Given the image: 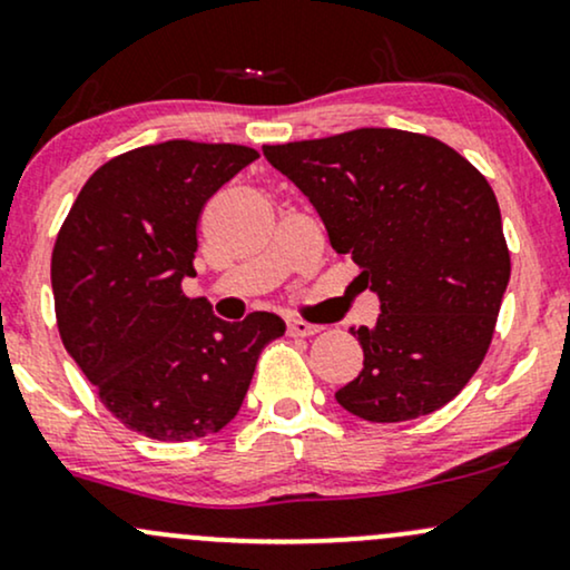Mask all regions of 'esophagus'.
I'll return each instance as SVG.
<instances>
[{
  "instance_id": "1",
  "label": "esophagus",
  "mask_w": 570,
  "mask_h": 570,
  "mask_svg": "<svg viewBox=\"0 0 570 570\" xmlns=\"http://www.w3.org/2000/svg\"><path fill=\"white\" fill-rule=\"evenodd\" d=\"M323 331V325H314V323H304V320H287V333L291 336H314V333Z\"/></svg>"
}]
</instances>
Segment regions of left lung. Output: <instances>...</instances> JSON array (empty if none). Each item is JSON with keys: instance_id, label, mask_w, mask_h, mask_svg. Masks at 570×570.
I'll list each match as a JSON object with an SVG mask.
<instances>
[{"instance_id": "8db88e82", "label": "left lung", "mask_w": 570, "mask_h": 570, "mask_svg": "<svg viewBox=\"0 0 570 570\" xmlns=\"http://www.w3.org/2000/svg\"><path fill=\"white\" fill-rule=\"evenodd\" d=\"M264 157L379 296L376 325L350 327L365 360L338 405L392 424L451 403L483 363L510 283L488 180L443 140L394 127L264 146Z\"/></svg>"}]
</instances>
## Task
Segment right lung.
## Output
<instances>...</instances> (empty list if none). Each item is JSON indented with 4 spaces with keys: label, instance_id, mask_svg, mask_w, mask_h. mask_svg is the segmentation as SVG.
<instances>
[{
    "label": "right lung",
    "instance_id": "1",
    "mask_svg": "<svg viewBox=\"0 0 570 570\" xmlns=\"http://www.w3.org/2000/svg\"><path fill=\"white\" fill-rule=\"evenodd\" d=\"M258 151L165 140L98 167L52 247V298L66 352L127 430L184 443L224 430L243 405L258 354L283 317L224 323L194 277L197 220L207 199Z\"/></svg>",
    "mask_w": 570,
    "mask_h": 570
}]
</instances>
